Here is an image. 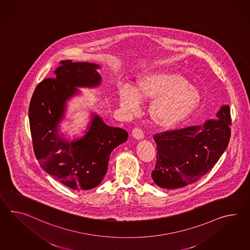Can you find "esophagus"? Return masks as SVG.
Returning a JSON list of instances; mask_svg holds the SVG:
<instances>
[{
    "label": "esophagus",
    "mask_w": 250,
    "mask_h": 250,
    "mask_svg": "<svg viewBox=\"0 0 250 250\" xmlns=\"http://www.w3.org/2000/svg\"><path fill=\"white\" fill-rule=\"evenodd\" d=\"M132 134H133L134 138L137 139V140H140V139H143L145 137L143 130L139 127L134 128L133 131H132Z\"/></svg>",
    "instance_id": "34e87169"
}]
</instances>
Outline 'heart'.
Returning a JSON list of instances; mask_svg holds the SVG:
<instances>
[{"label": "heart", "instance_id": "heart-1", "mask_svg": "<svg viewBox=\"0 0 250 250\" xmlns=\"http://www.w3.org/2000/svg\"><path fill=\"white\" fill-rule=\"evenodd\" d=\"M149 116L154 125L171 128L187 119L201 102V93L181 74L154 71L139 77L130 89L119 93V103L134 114L140 103L150 102Z\"/></svg>", "mask_w": 250, "mask_h": 250}]
</instances>
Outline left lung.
<instances>
[{"mask_svg": "<svg viewBox=\"0 0 250 250\" xmlns=\"http://www.w3.org/2000/svg\"><path fill=\"white\" fill-rule=\"evenodd\" d=\"M217 120L201 125L154 134L157 157L153 182L165 189H178L197 182L219 161L229 146L230 108L220 107Z\"/></svg>", "mask_w": 250, "mask_h": 250, "instance_id": "1", "label": "left lung"}]
</instances>
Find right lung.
Here are the masks:
<instances>
[{
    "mask_svg": "<svg viewBox=\"0 0 250 250\" xmlns=\"http://www.w3.org/2000/svg\"><path fill=\"white\" fill-rule=\"evenodd\" d=\"M97 64L61 61L55 79H45L37 85L29 106L33 151L37 160L56 180L73 189H90L102 182L108 168L110 154L126 142L128 133L108 126L92 115L86 134L70 143L58 134L66 101L79 91L76 87L100 84Z\"/></svg>",
    "mask_w": 250,
    "mask_h": 250,
    "instance_id": "obj_1",
    "label": "right lung"
}]
</instances>
